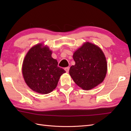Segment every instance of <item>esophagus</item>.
I'll return each mask as SVG.
<instances>
[{
	"label": "esophagus",
	"instance_id": "obj_1",
	"mask_svg": "<svg viewBox=\"0 0 131 131\" xmlns=\"http://www.w3.org/2000/svg\"><path fill=\"white\" fill-rule=\"evenodd\" d=\"M69 69H70V67H66L65 68V70L66 71V73H69Z\"/></svg>",
	"mask_w": 131,
	"mask_h": 131
}]
</instances>
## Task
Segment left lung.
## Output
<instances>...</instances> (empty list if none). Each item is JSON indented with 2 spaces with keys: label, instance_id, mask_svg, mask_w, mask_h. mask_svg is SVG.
I'll return each instance as SVG.
<instances>
[{
  "label": "left lung",
  "instance_id": "8db88e82",
  "mask_svg": "<svg viewBox=\"0 0 131 131\" xmlns=\"http://www.w3.org/2000/svg\"><path fill=\"white\" fill-rule=\"evenodd\" d=\"M75 65L69 74L74 82L83 90H89L102 83L107 73V62L99 47L87 42L74 52Z\"/></svg>",
  "mask_w": 131,
  "mask_h": 131
}]
</instances>
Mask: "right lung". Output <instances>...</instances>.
I'll use <instances>...</instances> for the list:
<instances>
[{
    "mask_svg": "<svg viewBox=\"0 0 131 131\" xmlns=\"http://www.w3.org/2000/svg\"><path fill=\"white\" fill-rule=\"evenodd\" d=\"M48 47L37 44L27 52L23 62V74L27 85L34 91L47 94L56 87L65 71L58 66Z\"/></svg>",
    "mask_w": 131,
    "mask_h": 131,
    "instance_id": "obj_1",
    "label": "right lung"
}]
</instances>
